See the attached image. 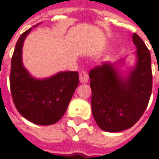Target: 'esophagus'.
<instances>
[{"mask_svg": "<svg viewBox=\"0 0 159 159\" xmlns=\"http://www.w3.org/2000/svg\"><path fill=\"white\" fill-rule=\"evenodd\" d=\"M79 79L82 84H86L89 80V76H88L86 71H81V73L79 74Z\"/></svg>", "mask_w": 159, "mask_h": 159, "instance_id": "esophagus-1", "label": "esophagus"}]
</instances>
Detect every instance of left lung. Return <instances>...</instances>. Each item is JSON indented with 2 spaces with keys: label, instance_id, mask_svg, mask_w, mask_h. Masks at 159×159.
<instances>
[{
  "label": "left lung",
  "instance_id": "1",
  "mask_svg": "<svg viewBox=\"0 0 159 159\" xmlns=\"http://www.w3.org/2000/svg\"><path fill=\"white\" fill-rule=\"evenodd\" d=\"M136 62L126 74L121 71L125 60L103 63L89 74L92 88V110L99 127L109 133L131 128L148 106L152 91L150 52L136 34Z\"/></svg>",
  "mask_w": 159,
  "mask_h": 159
}]
</instances>
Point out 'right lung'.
<instances>
[{
	"instance_id": "obj_1",
	"label": "right lung",
	"mask_w": 159,
	"mask_h": 159,
	"mask_svg": "<svg viewBox=\"0 0 159 159\" xmlns=\"http://www.w3.org/2000/svg\"><path fill=\"white\" fill-rule=\"evenodd\" d=\"M31 30L23 33L16 43L11 59V95L17 111L25 119L39 125H50L66 113L78 86L79 75L75 71H61L43 79L32 76L22 61L23 44Z\"/></svg>"
}]
</instances>
